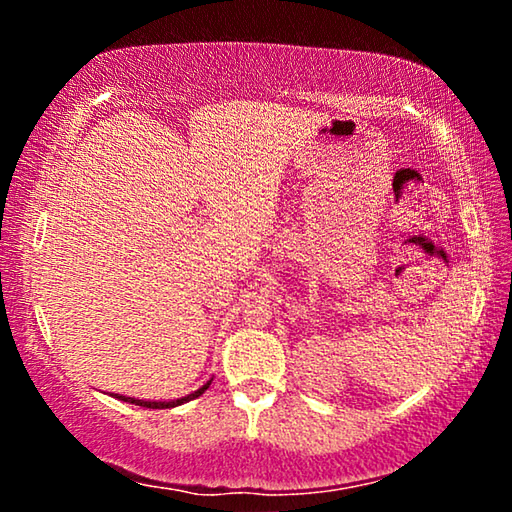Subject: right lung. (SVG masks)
Here are the masks:
<instances>
[{
  "label": "right lung",
  "mask_w": 512,
  "mask_h": 512,
  "mask_svg": "<svg viewBox=\"0 0 512 512\" xmlns=\"http://www.w3.org/2000/svg\"><path fill=\"white\" fill-rule=\"evenodd\" d=\"M210 384L212 381H207V384H203L201 388H198V391H194V393H189V395H185V397H180V400H171V402H146V400H135V397H126V395H115L117 400H124V402H131V404H135V406H146V409H173V406H180V404H185V402H189V400H196L198 395H203L207 388H210Z\"/></svg>",
  "instance_id": "obj_1"
}]
</instances>
